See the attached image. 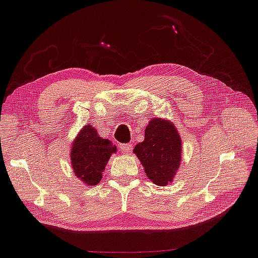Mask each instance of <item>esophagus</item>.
Listing matches in <instances>:
<instances>
[{"mask_svg":"<svg viewBox=\"0 0 258 258\" xmlns=\"http://www.w3.org/2000/svg\"><path fill=\"white\" fill-rule=\"evenodd\" d=\"M119 151H120L122 154H128L132 151V145L130 144H125V145H120L119 146Z\"/></svg>","mask_w":258,"mask_h":258,"instance_id":"34e87169","label":"esophagus"}]
</instances>
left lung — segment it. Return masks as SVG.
<instances>
[{
	"label": "left lung",
	"mask_w": 258,
	"mask_h": 258,
	"mask_svg": "<svg viewBox=\"0 0 258 258\" xmlns=\"http://www.w3.org/2000/svg\"><path fill=\"white\" fill-rule=\"evenodd\" d=\"M154 184L167 186L174 180L182 160V140L177 128L166 118H153L145 130V139L133 149Z\"/></svg>",
	"instance_id": "1"
}]
</instances>
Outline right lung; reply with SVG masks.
<instances>
[{
  "label": "right lung",
  "instance_id": "1",
  "mask_svg": "<svg viewBox=\"0 0 258 258\" xmlns=\"http://www.w3.org/2000/svg\"><path fill=\"white\" fill-rule=\"evenodd\" d=\"M71 163L76 177L87 186L101 182L103 172L117 147L109 139L98 136L97 130L86 124L71 145Z\"/></svg>",
  "mask_w": 258,
  "mask_h": 258
}]
</instances>
